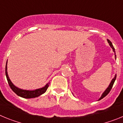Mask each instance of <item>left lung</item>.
<instances>
[{
  "mask_svg": "<svg viewBox=\"0 0 123 123\" xmlns=\"http://www.w3.org/2000/svg\"><path fill=\"white\" fill-rule=\"evenodd\" d=\"M107 41H108V43H109L111 47L112 48L113 50V52H115V48H114V47H113V45L112 43H111V42L110 41H109V40H108V39H107ZM115 58H116V57H117V55H115ZM116 78H117V75H115V78H114L113 79H112V81H111V83L110 84L109 86H108V88H107V89H106L105 90V92H104V93H103V94H102V96H101V97L99 98V100H100L102 99V98H104V97H105V96H106V95H108V94L110 92V91L111 89V88H112L113 86V84H114V82H115V79H116Z\"/></svg>",
  "mask_w": 123,
  "mask_h": 123,
  "instance_id": "1",
  "label": "left lung"
}]
</instances>
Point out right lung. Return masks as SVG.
<instances>
[{
    "instance_id": "1",
    "label": "right lung",
    "mask_w": 123,
    "mask_h": 123,
    "mask_svg": "<svg viewBox=\"0 0 123 123\" xmlns=\"http://www.w3.org/2000/svg\"><path fill=\"white\" fill-rule=\"evenodd\" d=\"M6 63H7V62H6ZM6 63V67H5V75H6V79L8 81V83L9 84L10 88L12 89V90L15 92V94H17L18 96H20L21 97H23V98H31L37 97L39 96V95H42L44 93H45V91L47 89V88L49 87V84H47L44 87L41 88V89H36L34 91H26V90L20 89L19 88L15 86L12 84V82H11L9 78H8L7 71H6V69H7Z\"/></svg>"
}]
</instances>
